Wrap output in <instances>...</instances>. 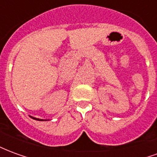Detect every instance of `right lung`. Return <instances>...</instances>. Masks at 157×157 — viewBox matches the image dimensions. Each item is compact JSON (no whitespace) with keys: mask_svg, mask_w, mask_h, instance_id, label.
Listing matches in <instances>:
<instances>
[{"mask_svg":"<svg viewBox=\"0 0 157 157\" xmlns=\"http://www.w3.org/2000/svg\"><path fill=\"white\" fill-rule=\"evenodd\" d=\"M30 118H33V119H35V120H38V121H47V119H41V118H34V117H32V116H30Z\"/></svg>","mask_w":157,"mask_h":157,"instance_id":"add662e5","label":"right lung"}]
</instances>
